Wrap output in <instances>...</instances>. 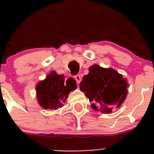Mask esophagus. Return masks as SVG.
I'll use <instances>...</instances> for the list:
<instances>
[{"instance_id":"1","label":"esophagus","mask_w":154,"mask_h":154,"mask_svg":"<svg viewBox=\"0 0 154 154\" xmlns=\"http://www.w3.org/2000/svg\"><path fill=\"white\" fill-rule=\"evenodd\" d=\"M74 79H75V80L77 81V83H80V82L81 81V76L80 75V74H77V75L74 76Z\"/></svg>"}]
</instances>
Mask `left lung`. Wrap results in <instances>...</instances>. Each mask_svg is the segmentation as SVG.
Returning <instances> with one entry per match:
<instances>
[{
  "label": "left lung",
  "instance_id": "obj_1",
  "mask_svg": "<svg viewBox=\"0 0 154 154\" xmlns=\"http://www.w3.org/2000/svg\"><path fill=\"white\" fill-rule=\"evenodd\" d=\"M127 87L125 79L116 70L97 65L89 68V72L80 84V90L92 102L91 107L106 113L120 107L127 97Z\"/></svg>",
  "mask_w": 154,
  "mask_h": 154
}]
</instances>
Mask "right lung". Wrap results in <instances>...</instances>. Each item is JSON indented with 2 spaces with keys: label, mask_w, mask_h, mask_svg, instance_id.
<instances>
[{
  "label": "right lung",
  "mask_w": 154,
  "mask_h": 154,
  "mask_svg": "<svg viewBox=\"0 0 154 154\" xmlns=\"http://www.w3.org/2000/svg\"><path fill=\"white\" fill-rule=\"evenodd\" d=\"M77 88V83L73 78L66 79L63 74L59 75L52 71L45 80L36 86L38 103L46 109H57L63 106L68 94Z\"/></svg>",
  "instance_id": "add662e5"
}]
</instances>
